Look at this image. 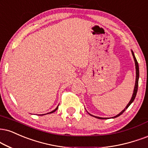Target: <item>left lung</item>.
<instances>
[{"instance_id":"8db88e82","label":"left lung","mask_w":148,"mask_h":148,"mask_svg":"<svg viewBox=\"0 0 148 148\" xmlns=\"http://www.w3.org/2000/svg\"><path fill=\"white\" fill-rule=\"evenodd\" d=\"M132 56H133V58H134V62H135V66H136V82H135V85H134V92H133V94H132V99L130 101V102L127 105V106L125 107V108L124 109L123 111L121 112L119 114H117L116 116H115L112 117V118H116V117L119 116L120 115H121L125 111L126 109H127V108L129 107L130 105L132 104V103L133 102L134 100L135 97H136V93H137V90H138V78H139V68H138V62H137L136 60V57H135L134 54V52H133V51H132ZM89 114L92 116L94 117H96V118L97 119H107V118H102V117H99V116H93L92 114H90V113H88Z\"/></svg>"}]
</instances>
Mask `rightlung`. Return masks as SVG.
<instances>
[{
	"mask_svg": "<svg viewBox=\"0 0 148 148\" xmlns=\"http://www.w3.org/2000/svg\"><path fill=\"white\" fill-rule=\"evenodd\" d=\"M58 106H57V108H56V109H55V110H53V111H51V112H50L47 113V114H51V113H53V112H55V111H56V110L57 109H58ZM41 115H44V114H41Z\"/></svg>",
	"mask_w": 148,
	"mask_h": 148,
	"instance_id": "add662e5",
	"label": "right lung"
}]
</instances>
